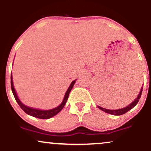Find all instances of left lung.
I'll return each instance as SVG.
<instances>
[{
  "label": "left lung",
  "instance_id": "obj_1",
  "mask_svg": "<svg viewBox=\"0 0 151 151\" xmlns=\"http://www.w3.org/2000/svg\"><path fill=\"white\" fill-rule=\"evenodd\" d=\"M142 91H143V86H142L141 89V90H140V92H139V93H138V96H137L136 99L133 100V101L131 102V103L129 105L126 106V107H124V108H122V109H115V110H114V109H113V110H111V109H107L103 108V107L99 106H98V108L99 109H101V110L103 111L106 112V113L111 114V115H115V116L123 115V114H126V112H128L129 111L131 110V109H132L133 107H134L135 106H136L137 104H138V101H139L140 98H141Z\"/></svg>",
  "mask_w": 151,
  "mask_h": 151
}]
</instances>
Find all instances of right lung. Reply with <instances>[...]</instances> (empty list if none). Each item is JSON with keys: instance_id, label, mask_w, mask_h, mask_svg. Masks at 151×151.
Here are the masks:
<instances>
[{"instance_id": "add662e5", "label": "right lung", "mask_w": 151, "mask_h": 151, "mask_svg": "<svg viewBox=\"0 0 151 151\" xmlns=\"http://www.w3.org/2000/svg\"><path fill=\"white\" fill-rule=\"evenodd\" d=\"M10 84H11V89H12V92L13 93V96L16 100L17 103L18 104V105L20 106V108H21L25 112L26 114H28V115L32 116L35 117V118H38V119H50V118L55 116V115H57L58 113H60V111L62 110V109L64 108L65 106V104L67 103V99H68L69 97V94H70L71 90H72V87H73L74 84H75L76 81L75 80L72 81V83L70 84V86L67 89V91H66L65 96H64L63 100H62V103L60 104V105L58 106L55 108L51 109H47V110H43V109H35V108H32V107H30L28 106H26L25 104H24L22 102L20 101V99L18 98V94H17L16 91H15V88H14V85H13V76H12V72H11V76H10Z\"/></svg>"}]
</instances>
